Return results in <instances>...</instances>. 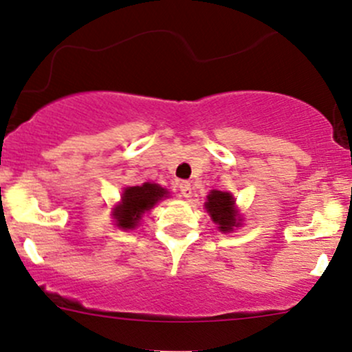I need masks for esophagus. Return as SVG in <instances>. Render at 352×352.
I'll list each match as a JSON object with an SVG mask.
<instances>
[{"label":"esophagus","instance_id":"obj_1","mask_svg":"<svg viewBox=\"0 0 352 352\" xmlns=\"http://www.w3.org/2000/svg\"><path fill=\"white\" fill-rule=\"evenodd\" d=\"M179 191H181V196H183V197L191 196L192 195L191 183H189V181H181V183H179Z\"/></svg>","mask_w":352,"mask_h":352}]
</instances>
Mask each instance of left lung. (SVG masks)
Instances as JSON below:
<instances>
[{
  "label": "left lung",
  "instance_id": "8db88e82",
  "mask_svg": "<svg viewBox=\"0 0 352 352\" xmlns=\"http://www.w3.org/2000/svg\"><path fill=\"white\" fill-rule=\"evenodd\" d=\"M206 211L211 214L212 221L219 224L221 231H231L232 228L238 226L234 212V199L229 192L223 191H211L208 196V203L204 204Z\"/></svg>",
  "mask_w": 352,
  "mask_h": 352
}]
</instances>
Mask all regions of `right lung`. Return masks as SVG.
Listing matches in <instances>:
<instances>
[{
  "label": "right lung",
  "instance_id": "1",
  "mask_svg": "<svg viewBox=\"0 0 352 352\" xmlns=\"http://www.w3.org/2000/svg\"><path fill=\"white\" fill-rule=\"evenodd\" d=\"M166 189L157 184L144 183L143 186L126 188L123 192L121 204L114 209V218L118 226L123 229H131L141 219V214L151 209L161 197L166 196Z\"/></svg>",
  "mask_w": 352,
  "mask_h": 352
}]
</instances>
